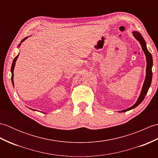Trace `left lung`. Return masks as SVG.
Returning <instances> with one entry per match:
<instances>
[{"label":"left lung","mask_w":158,"mask_h":158,"mask_svg":"<svg viewBox=\"0 0 158 158\" xmlns=\"http://www.w3.org/2000/svg\"><path fill=\"white\" fill-rule=\"evenodd\" d=\"M133 35L135 36V37L139 41L140 44L141 45V48L143 50V52H144V53H145V54L146 56V60H147L146 77H145V82H144V84H143V88L141 90V93H140V95L139 96L138 100H137V102L133 106H131L130 108L122 110V111H120L121 113L126 112V111H127V110L135 108V107H136L137 106L140 105V104L142 102V101L144 100V98H145V97L147 94V92H148L149 88L151 85V83H152V66H153L152 56V54H151V53L148 51V50H147V47H146L145 41L144 40L142 35H140V33H139V32H136V31L133 32Z\"/></svg>","instance_id":"8db88e82"}]
</instances>
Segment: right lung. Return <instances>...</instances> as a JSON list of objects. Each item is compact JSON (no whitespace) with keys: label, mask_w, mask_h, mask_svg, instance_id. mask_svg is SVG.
<instances>
[{"label":"right lung","mask_w":158,"mask_h":158,"mask_svg":"<svg viewBox=\"0 0 158 158\" xmlns=\"http://www.w3.org/2000/svg\"><path fill=\"white\" fill-rule=\"evenodd\" d=\"M28 37H26L25 39H23L22 41H21V42H22V41H24L25 39H27ZM20 45V44L18 45V46H19ZM18 56H19V55H18L15 58H14V60H13V63H12V66H11V81H12V83H13V85H14V83H13V70H14V67H15V62H16V60H17V59H18ZM14 86V85H13ZM32 110H34V109H32Z\"/></svg>","instance_id":"right-lung-1"}]
</instances>
